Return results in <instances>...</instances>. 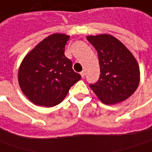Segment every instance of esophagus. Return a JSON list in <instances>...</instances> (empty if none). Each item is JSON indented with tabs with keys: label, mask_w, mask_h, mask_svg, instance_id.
I'll list each match as a JSON object with an SVG mask.
<instances>
[{
	"label": "esophagus",
	"mask_w": 152,
	"mask_h": 152,
	"mask_svg": "<svg viewBox=\"0 0 152 152\" xmlns=\"http://www.w3.org/2000/svg\"><path fill=\"white\" fill-rule=\"evenodd\" d=\"M80 74H81L82 77H83V78H84V76H85V72H84V71H82V72H81Z\"/></svg>",
	"instance_id": "1"
}]
</instances>
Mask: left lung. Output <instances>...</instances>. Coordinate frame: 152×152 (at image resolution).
Returning <instances> with one entry per match:
<instances>
[{
	"label": "left lung",
	"instance_id": "obj_1",
	"mask_svg": "<svg viewBox=\"0 0 152 152\" xmlns=\"http://www.w3.org/2000/svg\"><path fill=\"white\" fill-rule=\"evenodd\" d=\"M98 53L100 75L89 84L98 98L106 104L124 101L140 83V67L135 58L119 40L104 34L87 37Z\"/></svg>",
	"mask_w": 152,
	"mask_h": 152
}]
</instances>
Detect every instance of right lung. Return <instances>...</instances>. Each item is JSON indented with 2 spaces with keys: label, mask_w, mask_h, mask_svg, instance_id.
I'll list each match as a JSON object with an SVG mask.
<instances>
[{
  "label": "right lung",
  "mask_w": 152,
  "mask_h": 152,
  "mask_svg": "<svg viewBox=\"0 0 152 152\" xmlns=\"http://www.w3.org/2000/svg\"><path fill=\"white\" fill-rule=\"evenodd\" d=\"M69 36L53 34L24 57L18 69V83L24 95L37 105L52 107L63 101L80 79L64 55Z\"/></svg>",
  "instance_id": "right-lung-1"
}]
</instances>
